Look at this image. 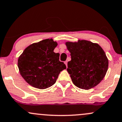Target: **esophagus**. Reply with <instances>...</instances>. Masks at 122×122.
I'll list each match as a JSON object with an SVG mask.
<instances>
[{
    "label": "esophagus",
    "instance_id": "34e87169",
    "mask_svg": "<svg viewBox=\"0 0 122 122\" xmlns=\"http://www.w3.org/2000/svg\"><path fill=\"white\" fill-rule=\"evenodd\" d=\"M64 63H65V65H66V67H67V63H68V61H65V62H64Z\"/></svg>",
    "mask_w": 122,
    "mask_h": 122
}]
</instances>
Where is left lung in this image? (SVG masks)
<instances>
[{
    "instance_id": "8db88e82",
    "label": "left lung",
    "mask_w": 122,
    "mask_h": 122,
    "mask_svg": "<svg viewBox=\"0 0 122 122\" xmlns=\"http://www.w3.org/2000/svg\"><path fill=\"white\" fill-rule=\"evenodd\" d=\"M71 53L67 71L73 83L81 89L89 90L98 85L105 77L108 60L101 47L85 40L65 43Z\"/></svg>"
}]
</instances>
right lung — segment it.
<instances>
[{"instance_id":"add662e5","label":"right lung","mask_w":122,"mask_h":122,"mask_svg":"<svg viewBox=\"0 0 122 122\" xmlns=\"http://www.w3.org/2000/svg\"><path fill=\"white\" fill-rule=\"evenodd\" d=\"M57 43L47 39L28 46L18 60L20 74L32 86L45 89L56 83L66 65L59 60L60 54L54 50Z\"/></svg>"}]
</instances>
